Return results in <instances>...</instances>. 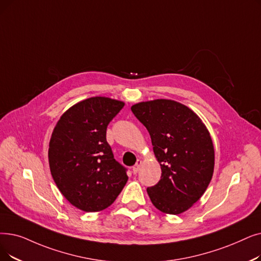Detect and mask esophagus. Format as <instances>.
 <instances>
[{"instance_id":"1","label":"esophagus","mask_w":261,"mask_h":261,"mask_svg":"<svg viewBox=\"0 0 261 261\" xmlns=\"http://www.w3.org/2000/svg\"><path fill=\"white\" fill-rule=\"evenodd\" d=\"M141 164H142V161H141V160H138V161H137V163H135V165L132 167V172H133V174H137V173L139 172V169H140Z\"/></svg>"}]
</instances>
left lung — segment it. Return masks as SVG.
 Listing matches in <instances>:
<instances>
[{
  "label": "left lung",
  "instance_id": "obj_1",
  "mask_svg": "<svg viewBox=\"0 0 261 261\" xmlns=\"http://www.w3.org/2000/svg\"><path fill=\"white\" fill-rule=\"evenodd\" d=\"M148 130L161 179L147 188L153 206L179 214L195 203L208 188L214 168V148L205 124L188 107L156 99L132 106Z\"/></svg>",
  "mask_w": 261,
  "mask_h": 261
}]
</instances>
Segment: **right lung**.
<instances>
[{
	"label": "right lung",
	"mask_w": 261,
	"mask_h": 261,
	"mask_svg": "<svg viewBox=\"0 0 261 261\" xmlns=\"http://www.w3.org/2000/svg\"><path fill=\"white\" fill-rule=\"evenodd\" d=\"M124 103L93 97L66 111L53 130L49 164L54 182L74 207L85 212L111 206L127 184V168L107 142V128Z\"/></svg>",
	"instance_id": "add662e5"
}]
</instances>
